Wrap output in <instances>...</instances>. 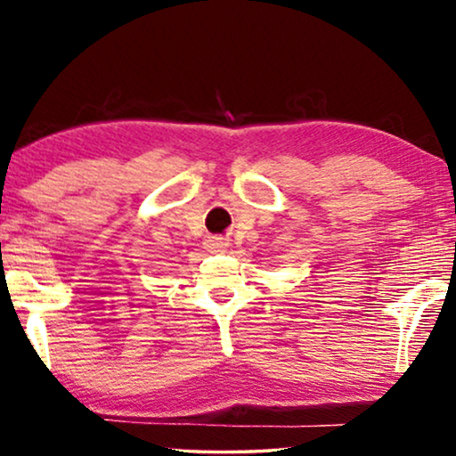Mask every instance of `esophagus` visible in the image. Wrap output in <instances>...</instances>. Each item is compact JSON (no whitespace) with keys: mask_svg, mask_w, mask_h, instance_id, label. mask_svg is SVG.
Instances as JSON below:
<instances>
[{"mask_svg":"<svg viewBox=\"0 0 456 456\" xmlns=\"http://www.w3.org/2000/svg\"><path fill=\"white\" fill-rule=\"evenodd\" d=\"M208 248L211 253H224L228 248V242H226V239H209L208 240Z\"/></svg>","mask_w":456,"mask_h":456,"instance_id":"obj_1","label":"esophagus"}]
</instances>
